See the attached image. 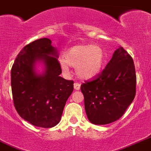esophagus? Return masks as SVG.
Returning a JSON list of instances; mask_svg holds the SVG:
<instances>
[{
    "mask_svg": "<svg viewBox=\"0 0 151 151\" xmlns=\"http://www.w3.org/2000/svg\"><path fill=\"white\" fill-rule=\"evenodd\" d=\"M73 87H74V89H75V90H79L81 88V85L79 83H74Z\"/></svg>",
    "mask_w": 151,
    "mask_h": 151,
    "instance_id": "obj_1",
    "label": "esophagus"
}]
</instances>
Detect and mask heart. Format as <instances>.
Wrapping results in <instances>:
<instances>
[{
	"label": "heart",
	"mask_w": 151,
	"mask_h": 151,
	"mask_svg": "<svg viewBox=\"0 0 151 151\" xmlns=\"http://www.w3.org/2000/svg\"><path fill=\"white\" fill-rule=\"evenodd\" d=\"M65 61H60L64 72L69 71V65L76 68L77 75L81 79H93L101 73L104 63V51L98 45H77L70 47L64 55Z\"/></svg>",
	"instance_id": "heart-1"
}]
</instances>
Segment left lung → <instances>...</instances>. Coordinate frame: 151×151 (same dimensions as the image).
I'll return each mask as SVG.
<instances>
[{
	"instance_id": "8db88e82",
	"label": "left lung",
	"mask_w": 151,
	"mask_h": 151,
	"mask_svg": "<svg viewBox=\"0 0 151 151\" xmlns=\"http://www.w3.org/2000/svg\"><path fill=\"white\" fill-rule=\"evenodd\" d=\"M88 120L104 125L116 121L136 93V74L131 55L120 47L96 78L81 86Z\"/></svg>"
}]
</instances>
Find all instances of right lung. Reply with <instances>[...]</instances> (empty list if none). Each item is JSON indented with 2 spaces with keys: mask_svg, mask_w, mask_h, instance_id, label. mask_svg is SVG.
<instances>
[{
  "mask_svg": "<svg viewBox=\"0 0 151 151\" xmlns=\"http://www.w3.org/2000/svg\"><path fill=\"white\" fill-rule=\"evenodd\" d=\"M57 49L51 40L42 38L25 46L11 70V86L16 110L21 118L40 127L49 128L60 121L67 99L73 90V81L60 74ZM40 61L45 72L35 71Z\"/></svg>",
  "mask_w": 151,
  "mask_h": 151,
  "instance_id": "obj_1",
  "label": "right lung"
}]
</instances>
